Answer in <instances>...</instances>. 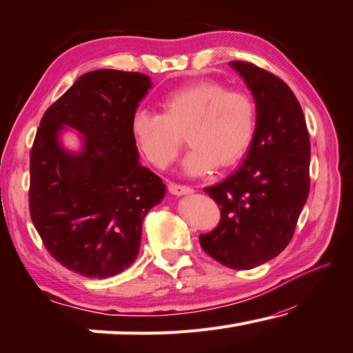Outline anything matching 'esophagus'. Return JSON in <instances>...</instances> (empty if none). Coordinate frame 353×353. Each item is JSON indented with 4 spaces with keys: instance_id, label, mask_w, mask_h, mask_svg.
Returning <instances> with one entry per match:
<instances>
[{
    "instance_id": "1",
    "label": "esophagus",
    "mask_w": 353,
    "mask_h": 353,
    "mask_svg": "<svg viewBox=\"0 0 353 353\" xmlns=\"http://www.w3.org/2000/svg\"><path fill=\"white\" fill-rule=\"evenodd\" d=\"M168 190H170V193L176 194V196H182V194L193 193V188H190L187 185H177V183H170V185H168Z\"/></svg>"
}]
</instances>
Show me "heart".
I'll list each match as a JSON object with an SVG mask.
<instances>
[{"mask_svg": "<svg viewBox=\"0 0 353 353\" xmlns=\"http://www.w3.org/2000/svg\"><path fill=\"white\" fill-rule=\"evenodd\" d=\"M161 111L139 110L130 124L139 152L160 170L177 159L183 135L192 146L183 160L190 176L236 165L254 137L253 99L218 81L199 80L172 89L161 99Z\"/></svg>", "mask_w": 353, "mask_h": 353, "instance_id": "1", "label": "heart"}]
</instances>
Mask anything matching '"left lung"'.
Returning <instances> with one entry per match:
<instances>
[{"mask_svg":"<svg viewBox=\"0 0 353 353\" xmlns=\"http://www.w3.org/2000/svg\"><path fill=\"white\" fill-rule=\"evenodd\" d=\"M256 103V128L242 166L204 192L221 220L199 243L210 257L248 270L288 247L310 194L311 144L303 111L286 83L251 63L231 61Z\"/></svg>","mask_w":353,"mask_h":353,"instance_id":"obj_1","label":"left lung"}]
</instances>
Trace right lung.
Returning a JSON list of instances; mask_svg holds the SVG:
<instances>
[{"mask_svg":"<svg viewBox=\"0 0 353 353\" xmlns=\"http://www.w3.org/2000/svg\"><path fill=\"white\" fill-rule=\"evenodd\" d=\"M152 88L138 72L81 75L43 114L30 155V214L50 254L88 278H108L137 259L141 223L165 196L161 179L139 165L132 117ZM83 149L59 143L65 125Z\"/></svg>","mask_w":353,"mask_h":353,"instance_id":"1","label":"right lung"}]
</instances>
